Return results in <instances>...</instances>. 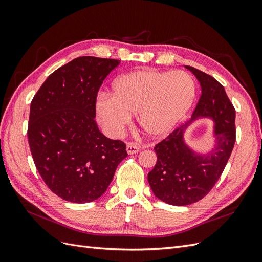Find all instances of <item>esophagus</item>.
I'll use <instances>...</instances> for the list:
<instances>
[{"mask_svg": "<svg viewBox=\"0 0 262 262\" xmlns=\"http://www.w3.org/2000/svg\"><path fill=\"white\" fill-rule=\"evenodd\" d=\"M140 149L141 148L139 146H137L134 143H128V144H126V153H128L129 155L139 153Z\"/></svg>", "mask_w": 262, "mask_h": 262, "instance_id": "34e87169", "label": "esophagus"}]
</instances>
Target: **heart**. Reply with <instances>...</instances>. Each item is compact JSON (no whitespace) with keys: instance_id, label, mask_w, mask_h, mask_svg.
Returning a JSON list of instances; mask_svg holds the SVG:
<instances>
[{"instance_id":"1","label":"heart","mask_w":262,"mask_h":262,"mask_svg":"<svg viewBox=\"0 0 262 262\" xmlns=\"http://www.w3.org/2000/svg\"><path fill=\"white\" fill-rule=\"evenodd\" d=\"M196 87L184 71L138 70L117 77L113 96L99 94L95 112L102 129L117 138L123 133L136 114L140 128L149 138L170 133L191 108Z\"/></svg>"}]
</instances>
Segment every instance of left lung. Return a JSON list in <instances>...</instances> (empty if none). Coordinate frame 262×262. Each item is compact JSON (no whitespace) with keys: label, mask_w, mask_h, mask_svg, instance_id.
<instances>
[{"label":"left lung","mask_w":262,"mask_h":262,"mask_svg":"<svg viewBox=\"0 0 262 262\" xmlns=\"http://www.w3.org/2000/svg\"><path fill=\"white\" fill-rule=\"evenodd\" d=\"M185 68L200 83V99L190 120L155 145L157 162L147 175L155 196L171 205L191 204L210 192L225 168L236 140L235 108L223 85L200 70ZM200 118L213 122V145L205 152H198L184 139L186 129Z\"/></svg>","instance_id":"1"}]
</instances>
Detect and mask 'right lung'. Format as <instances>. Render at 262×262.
Returning a JSON list of instances; mask_svg holds the SVG:
<instances>
[{
	"instance_id": "right-lung-1",
	"label": "right lung",
	"mask_w": 262,
	"mask_h": 262,
	"mask_svg": "<svg viewBox=\"0 0 262 262\" xmlns=\"http://www.w3.org/2000/svg\"><path fill=\"white\" fill-rule=\"evenodd\" d=\"M119 64L76 58L50 74L31 101L30 152L46 185L63 200H97L128 156L123 142L106 138L95 122L99 87Z\"/></svg>"
}]
</instances>
